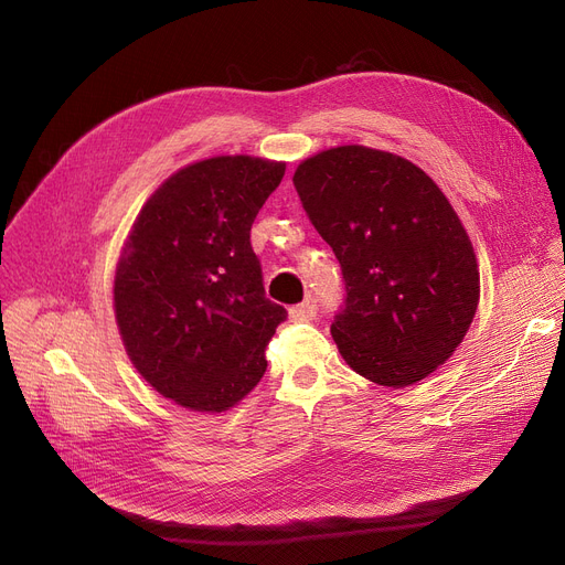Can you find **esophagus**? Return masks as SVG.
I'll return each mask as SVG.
<instances>
[{"mask_svg": "<svg viewBox=\"0 0 565 565\" xmlns=\"http://www.w3.org/2000/svg\"><path fill=\"white\" fill-rule=\"evenodd\" d=\"M288 316H290V320H313V318L318 316V305H316V299H313V297H309L307 302L290 307V309H288Z\"/></svg>", "mask_w": 565, "mask_h": 565, "instance_id": "1", "label": "esophagus"}]
</instances>
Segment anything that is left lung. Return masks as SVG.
Listing matches in <instances>:
<instances>
[{
    "label": "left lung",
    "instance_id": "8db88e82",
    "mask_svg": "<svg viewBox=\"0 0 565 565\" xmlns=\"http://www.w3.org/2000/svg\"><path fill=\"white\" fill-rule=\"evenodd\" d=\"M292 183L343 270L338 352L380 386L425 380L461 345L479 305L475 249L452 204L418 166L363 145L324 149Z\"/></svg>",
    "mask_w": 565,
    "mask_h": 565
}]
</instances>
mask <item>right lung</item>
Instances as JSON below:
<instances>
[{"mask_svg":"<svg viewBox=\"0 0 565 565\" xmlns=\"http://www.w3.org/2000/svg\"><path fill=\"white\" fill-rule=\"evenodd\" d=\"M286 163L213 157L166 179L140 209L113 286L134 367L183 408L238 404L268 367L288 311L266 297L252 222Z\"/></svg>","mask_w":565,"mask_h":565,"instance_id":"right-lung-1","label":"right lung"}]
</instances>
